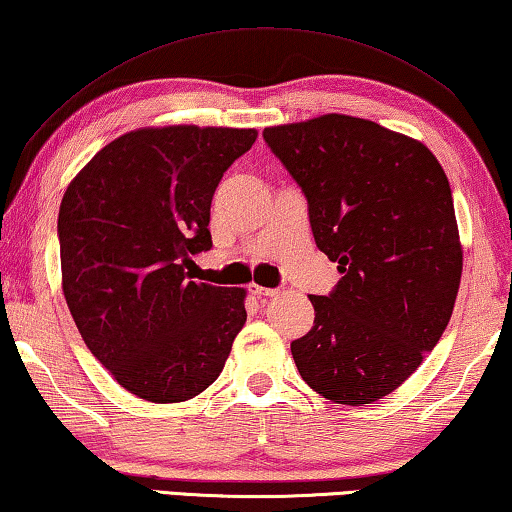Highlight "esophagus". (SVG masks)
I'll return each instance as SVG.
<instances>
[{
    "label": "esophagus",
    "instance_id": "obj_1",
    "mask_svg": "<svg viewBox=\"0 0 512 512\" xmlns=\"http://www.w3.org/2000/svg\"><path fill=\"white\" fill-rule=\"evenodd\" d=\"M249 290H251V295H256V297H274L279 293L277 288H263V286H256V283H251Z\"/></svg>",
    "mask_w": 512,
    "mask_h": 512
}]
</instances>
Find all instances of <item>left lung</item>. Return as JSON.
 Here are the masks:
<instances>
[{
	"label": "left lung",
	"mask_w": 512,
	"mask_h": 512,
	"mask_svg": "<svg viewBox=\"0 0 512 512\" xmlns=\"http://www.w3.org/2000/svg\"><path fill=\"white\" fill-rule=\"evenodd\" d=\"M302 187L316 245L343 274L311 295L316 320L290 343L322 398L368 405L435 348L460 288L451 185L421 141L345 114L263 130Z\"/></svg>",
	"instance_id": "1"
}]
</instances>
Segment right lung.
<instances>
[{"label": "right lung", "mask_w": 512, "mask_h": 512, "mask_svg": "<svg viewBox=\"0 0 512 512\" xmlns=\"http://www.w3.org/2000/svg\"><path fill=\"white\" fill-rule=\"evenodd\" d=\"M256 130L169 125L128 132L75 176L59 208L64 295L86 348L151 403L217 380L245 325V290L192 281L212 247L210 203Z\"/></svg>", "instance_id": "1"}]
</instances>
